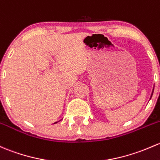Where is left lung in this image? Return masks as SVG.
<instances>
[{
  "mask_svg": "<svg viewBox=\"0 0 160 160\" xmlns=\"http://www.w3.org/2000/svg\"><path fill=\"white\" fill-rule=\"evenodd\" d=\"M153 91H154V87H153V89H152V93H151V97H150V99H151V97H152V94H153Z\"/></svg>",
  "mask_w": 160,
  "mask_h": 160,
  "instance_id": "1",
  "label": "left lung"
}]
</instances>
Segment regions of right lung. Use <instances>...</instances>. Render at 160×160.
<instances>
[{
  "mask_svg": "<svg viewBox=\"0 0 160 160\" xmlns=\"http://www.w3.org/2000/svg\"><path fill=\"white\" fill-rule=\"evenodd\" d=\"M60 120H59V121H58V122H53V124H55V123H57V122H60Z\"/></svg>",
  "mask_w": 160,
  "mask_h": 160,
  "instance_id": "add662e5",
  "label": "right lung"
}]
</instances>
